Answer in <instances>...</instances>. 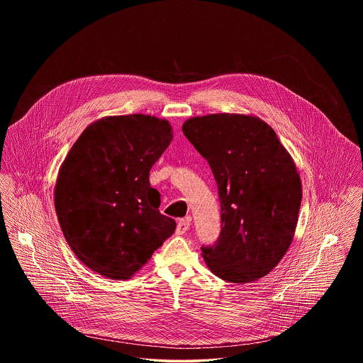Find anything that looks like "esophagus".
Instances as JSON below:
<instances>
[{
    "instance_id": "esophagus-1",
    "label": "esophagus",
    "mask_w": 363,
    "mask_h": 363,
    "mask_svg": "<svg viewBox=\"0 0 363 363\" xmlns=\"http://www.w3.org/2000/svg\"><path fill=\"white\" fill-rule=\"evenodd\" d=\"M190 228V218H185V219H181L178 220V225H177V235H184L188 230Z\"/></svg>"
}]
</instances>
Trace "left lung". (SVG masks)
I'll list each match as a JSON object with an SVG mask.
<instances>
[{
  "instance_id": "8db88e82",
  "label": "left lung",
  "mask_w": 363,
  "mask_h": 363,
  "mask_svg": "<svg viewBox=\"0 0 363 363\" xmlns=\"http://www.w3.org/2000/svg\"><path fill=\"white\" fill-rule=\"evenodd\" d=\"M182 132L207 159L222 207L219 240L201 247L212 274L230 283L267 277L293 242L301 177L275 130L259 117H193Z\"/></svg>"
}]
</instances>
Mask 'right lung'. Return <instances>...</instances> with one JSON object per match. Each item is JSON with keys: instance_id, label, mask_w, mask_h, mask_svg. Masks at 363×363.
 Wrapping results in <instances>:
<instances>
[{"instance_id": "add662e5", "label": "right lung", "mask_w": 363, "mask_h": 363, "mask_svg": "<svg viewBox=\"0 0 363 363\" xmlns=\"http://www.w3.org/2000/svg\"><path fill=\"white\" fill-rule=\"evenodd\" d=\"M173 140L167 120L145 114L88 125L62 162L54 206L72 252L94 272L130 279L175 230L159 212L150 170Z\"/></svg>"}]
</instances>
